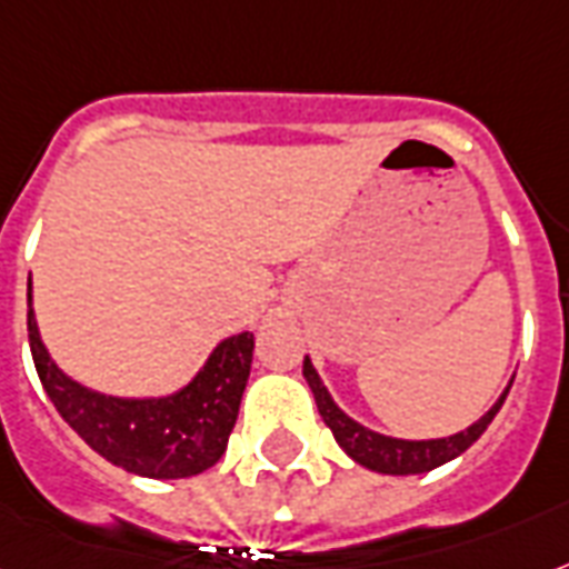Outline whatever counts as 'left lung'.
Masks as SVG:
<instances>
[{
    "instance_id": "left-lung-1",
    "label": "left lung",
    "mask_w": 569,
    "mask_h": 569,
    "mask_svg": "<svg viewBox=\"0 0 569 569\" xmlns=\"http://www.w3.org/2000/svg\"><path fill=\"white\" fill-rule=\"evenodd\" d=\"M303 379H307V385L313 390L316 409H319L325 423L331 427L337 445H340L358 466L393 477L423 475V471H432V468H439L445 466V462H450V459H457L459 453H466V450L487 432V427L492 423L498 409H501V402L507 400V390L513 385V381H507V388L501 390V397L496 400V406H492L483 418H477L471 427L459 429L453 436H445V439H393V436L376 432V429L363 427V423H358L355 418H349V415L333 402L331 390L325 388L322 376L316 372L310 358H303Z\"/></svg>"
}]
</instances>
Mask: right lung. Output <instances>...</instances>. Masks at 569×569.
<instances>
[{"instance_id": "obj_1", "label": "right lung", "mask_w": 569, "mask_h": 569, "mask_svg": "<svg viewBox=\"0 0 569 569\" xmlns=\"http://www.w3.org/2000/svg\"><path fill=\"white\" fill-rule=\"evenodd\" d=\"M29 346L47 397L68 427L107 462L151 480L202 475L227 453L253 363V333L220 340L197 376L160 397H116L86 388L50 358L32 310L29 274Z\"/></svg>"}]
</instances>
